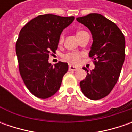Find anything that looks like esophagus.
I'll list each match as a JSON object with an SVG mask.
<instances>
[{"mask_svg": "<svg viewBox=\"0 0 132 132\" xmlns=\"http://www.w3.org/2000/svg\"><path fill=\"white\" fill-rule=\"evenodd\" d=\"M78 68L73 66V65H69V70H72V71H75V70H77Z\"/></svg>", "mask_w": 132, "mask_h": 132, "instance_id": "obj_1", "label": "esophagus"}]
</instances>
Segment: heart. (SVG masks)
Returning a JSON list of instances; mask_svg holds the SVG:
<instances>
[{
  "label": "heart",
  "instance_id": "obj_1",
  "mask_svg": "<svg viewBox=\"0 0 132 132\" xmlns=\"http://www.w3.org/2000/svg\"><path fill=\"white\" fill-rule=\"evenodd\" d=\"M82 32H84V31H79V32H77V34H76V35H78L79 34L82 33ZM62 41H63V36L62 35V36L60 37V38H59V43H62ZM81 57V53H68V54H66V55H64V59L66 61L69 62L70 63L76 64L79 62Z\"/></svg>",
  "mask_w": 132,
  "mask_h": 132
}]
</instances>
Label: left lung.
<instances>
[{
	"label": "left lung",
	"instance_id": "8db88e82",
	"mask_svg": "<svg viewBox=\"0 0 132 132\" xmlns=\"http://www.w3.org/2000/svg\"><path fill=\"white\" fill-rule=\"evenodd\" d=\"M89 28L93 44L89 56L93 58L95 68L80 81L82 93L91 100H98L108 95L114 88L125 60V37L117 25L96 13L76 18Z\"/></svg>",
	"mask_w": 132,
	"mask_h": 132
}]
</instances>
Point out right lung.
<instances>
[{
  "label": "right lung",
  "mask_w": 132,
  "mask_h": 132,
  "mask_svg": "<svg viewBox=\"0 0 132 132\" xmlns=\"http://www.w3.org/2000/svg\"><path fill=\"white\" fill-rule=\"evenodd\" d=\"M73 20V16L39 15L20 31L16 43L20 73L28 90L37 98H50L60 88L68 64L59 62L53 66L48 58L58 48L64 29Z\"/></svg>",
  "instance_id": "1"
}]
</instances>
